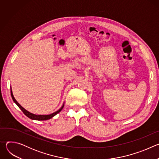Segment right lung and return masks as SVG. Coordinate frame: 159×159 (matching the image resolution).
Returning <instances> with one entry per match:
<instances>
[{"instance_id":"right-lung-1","label":"right lung","mask_w":159,"mask_h":159,"mask_svg":"<svg viewBox=\"0 0 159 159\" xmlns=\"http://www.w3.org/2000/svg\"><path fill=\"white\" fill-rule=\"evenodd\" d=\"M11 97L14 101V102L18 106V107L21 109V111L23 112L24 114L27 116L30 119H32V120H38V121H41V120H48L52 118H53L54 116H55L57 114H58V112H60L61 109H63V106H64V104L61 106V107L57 111L52 113V114L51 115H34V114H32V113L30 112L29 111H28L27 110H26L24 107H22L17 102V101L15 99L13 94H12V90H11Z\"/></svg>"}]
</instances>
